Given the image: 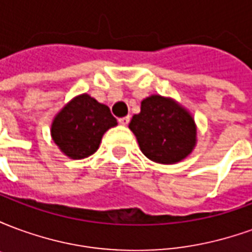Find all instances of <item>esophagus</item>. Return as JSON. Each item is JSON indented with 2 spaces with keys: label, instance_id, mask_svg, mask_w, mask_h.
I'll use <instances>...</instances> for the list:
<instances>
[{
  "label": "esophagus",
  "instance_id": "esophagus-1",
  "mask_svg": "<svg viewBox=\"0 0 252 252\" xmlns=\"http://www.w3.org/2000/svg\"><path fill=\"white\" fill-rule=\"evenodd\" d=\"M129 120H131V117L126 116V117H121V119H119V123H120L121 126H126V124L129 123Z\"/></svg>",
  "mask_w": 252,
  "mask_h": 252
}]
</instances>
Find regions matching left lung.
<instances>
[{
	"label": "left lung",
	"instance_id": "obj_1",
	"mask_svg": "<svg viewBox=\"0 0 252 252\" xmlns=\"http://www.w3.org/2000/svg\"><path fill=\"white\" fill-rule=\"evenodd\" d=\"M129 128L142 153L157 163H177L191 153L195 144L191 116L173 99L160 95L143 99L142 110L132 117Z\"/></svg>",
	"mask_w": 252,
	"mask_h": 252
}]
</instances>
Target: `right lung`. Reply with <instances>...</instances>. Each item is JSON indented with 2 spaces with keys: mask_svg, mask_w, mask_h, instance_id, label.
<instances>
[{
  "mask_svg": "<svg viewBox=\"0 0 252 252\" xmlns=\"http://www.w3.org/2000/svg\"><path fill=\"white\" fill-rule=\"evenodd\" d=\"M115 126L117 120L106 105L82 94L61 110L52 123L51 133L67 157L82 159L97 151L102 135Z\"/></svg>",
  "mask_w": 252,
  "mask_h": 252,
  "instance_id": "add662e5",
  "label": "right lung"
}]
</instances>
